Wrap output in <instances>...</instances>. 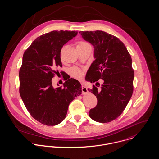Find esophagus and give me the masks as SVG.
<instances>
[{
	"mask_svg": "<svg viewBox=\"0 0 159 159\" xmlns=\"http://www.w3.org/2000/svg\"><path fill=\"white\" fill-rule=\"evenodd\" d=\"M82 93L83 94H85V93H87V92H88V90L87 89V87L84 85H82Z\"/></svg>",
	"mask_w": 159,
	"mask_h": 159,
	"instance_id": "esophagus-1",
	"label": "esophagus"
}]
</instances>
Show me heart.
<instances>
[{"label":"heart","mask_w":159,"mask_h":159,"mask_svg":"<svg viewBox=\"0 0 159 159\" xmlns=\"http://www.w3.org/2000/svg\"><path fill=\"white\" fill-rule=\"evenodd\" d=\"M91 47L90 43H88L87 42L81 40V41H79L77 42V45H76L77 48H84V47ZM65 48H66V46L64 45L61 47V48L60 50V57H62V56L63 55ZM70 74L74 77L78 79H80L83 76L82 70L76 67H72L70 69Z\"/></svg>","instance_id":"1"}]
</instances>
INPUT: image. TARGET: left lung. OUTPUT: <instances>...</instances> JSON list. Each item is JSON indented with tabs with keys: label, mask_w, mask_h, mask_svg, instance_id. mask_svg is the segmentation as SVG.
Wrapping results in <instances>:
<instances>
[{
	"label": "left lung",
	"mask_w": 159,
	"mask_h": 159,
	"mask_svg": "<svg viewBox=\"0 0 159 159\" xmlns=\"http://www.w3.org/2000/svg\"><path fill=\"white\" fill-rule=\"evenodd\" d=\"M84 40L95 48V60L90 67L87 80L93 85L91 92L96 96L95 107L89 111L90 117L101 123L110 122L123 112L133 92L134 70L130 54L119 38L102 31H80Z\"/></svg>",
	"instance_id": "1"
}]
</instances>
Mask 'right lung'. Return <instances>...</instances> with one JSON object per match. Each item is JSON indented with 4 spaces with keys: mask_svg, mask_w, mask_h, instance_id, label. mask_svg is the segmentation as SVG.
<instances>
[{
    "mask_svg": "<svg viewBox=\"0 0 159 159\" xmlns=\"http://www.w3.org/2000/svg\"><path fill=\"white\" fill-rule=\"evenodd\" d=\"M77 31H53L36 38L25 50L20 69V94L30 114L39 122L53 126L66 117L70 102L82 94L80 82L72 78L63 87L52 79L62 67L60 50ZM62 72V71H61Z\"/></svg>",
    "mask_w": 159,
    "mask_h": 159,
    "instance_id": "right-lung-1",
    "label": "right lung"
}]
</instances>
